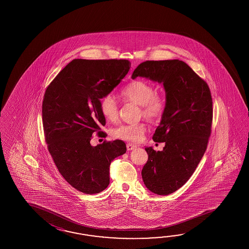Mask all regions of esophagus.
<instances>
[{
	"instance_id": "1",
	"label": "esophagus",
	"mask_w": 249,
	"mask_h": 249,
	"mask_svg": "<svg viewBox=\"0 0 249 249\" xmlns=\"http://www.w3.org/2000/svg\"><path fill=\"white\" fill-rule=\"evenodd\" d=\"M127 150H132L135 148H137V145L132 144V143H127L126 145Z\"/></svg>"
}]
</instances>
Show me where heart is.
Returning a JSON list of instances; mask_svg holds the SVG:
<instances>
[{
	"instance_id": "b5f03b06",
	"label": "heart",
	"mask_w": 249,
	"mask_h": 249,
	"mask_svg": "<svg viewBox=\"0 0 249 249\" xmlns=\"http://www.w3.org/2000/svg\"><path fill=\"white\" fill-rule=\"evenodd\" d=\"M119 97L124 102H130L140 106L139 114L148 122H159L166 111L167 99L164 93L156 92L153 85L142 80H134L124 86L119 92ZM100 109L107 120L114 122L118 117V105L112 95L101 98ZM146 131L143 123L122 124L112 130L115 138L136 142L140 141Z\"/></svg>"
}]
</instances>
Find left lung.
I'll list each match as a JSON object with an SVG mask.
<instances>
[{"label": "left lung", "mask_w": 249, "mask_h": 249, "mask_svg": "<svg viewBox=\"0 0 249 249\" xmlns=\"http://www.w3.org/2000/svg\"><path fill=\"white\" fill-rule=\"evenodd\" d=\"M144 76L163 83L167 107L154 142L162 151L145 148L148 155L142 175L144 184L158 195H169L185 184L207 150L213 123V100L207 82L179 59L146 60L132 79Z\"/></svg>", "instance_id": "left-lung-1"}]
</instances>
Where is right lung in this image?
I'll return each mask as SVG.
<instances>
[{
	"label": "right lung",
	"instance_id": "1",
	"mask_svg": "<svg viewBox=\"0 0 249 249\" xmlns=\"http://www.w3.org/2000/svg\"><path fill=\"white\" fill-rule=\"evenodd\" d=\"M127 59H83L69 62L48 85L43 96L42 126L48 150L58 172L75 190L96 194L109 184V166L126 152L121 140L92 147L97 132L106 137L101 127L106 118L100 101L126 75Z\"/></svg>",
	"mask_w": 249,
	"mask_h": 249
}]
</instances>
